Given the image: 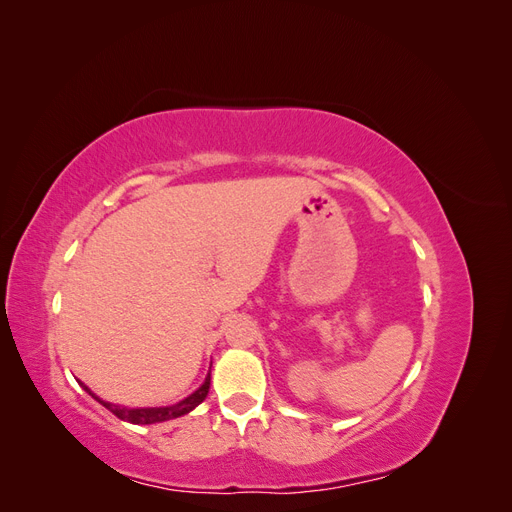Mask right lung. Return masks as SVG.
Wrapping results in <instances>:
<instances>
[{
  "label": "right lung",
  "mask_w": 512,
  "mask_h": 512,
  "mask_svg": "<svg viewBox=\"0 0 512 512\" xmlns=\"http://www.w3.org/2000/svg\"><path fill=\"white\" fill-rule=\"evenodd\" d=\"M81 384H83V382H81ZM209 384H211V374L205 378L203 386H200L198 391H194L190 397H185L183 401H179V404L166 406V408H121V406H115V404H108V401H104V399H98L94 393H91V391L87 389L85 384H83V386H85V391H87L91 397H96L106 410H111L117 418H121V421L136 423V425H151V423L168 421V418L183 416V414H188L190 410H194V408L200 404V401H205V397H207V393H209Z\"/></svg>",
  "instance_id": "obj_1"
}]
</instances>
